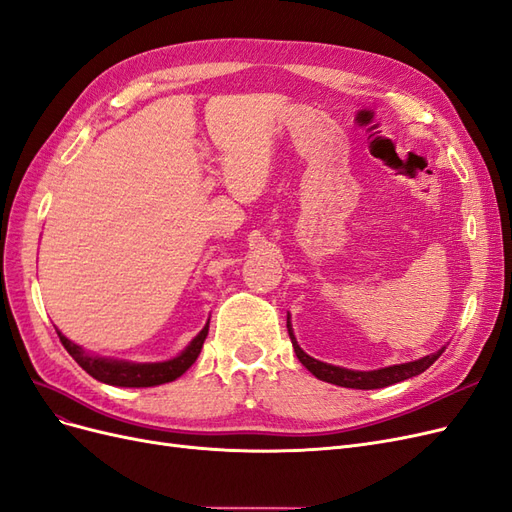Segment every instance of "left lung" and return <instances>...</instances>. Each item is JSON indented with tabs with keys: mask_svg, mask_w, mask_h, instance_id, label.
Masks as SVG:
<instances>
[{
	"mask_svg": "<svg viewBox=\"0 0 512 512\" xmlns=\"http://www.w3.org/2000/svg\"><path fill=\"white\" fill-rule=\"evenodd\" d=\"M288 332H290V339H292V347L296 351V358L301 360V364L309 370L313 377H317L320 381H326V383H332V385L351 387V390H379V387H387V385L400 383L404 379H411L415 375H421L445 351V347H443V349L434 351V354L424 356L419 360L404 362V364H392V366L377 368V370H351V368L334 366V364H328V362H320V360L311 358L309 354H305L301 345H298L296 337H294L290 317H288Z\"/></svg>",
	"mask_w": 512,
	"mask_h": 512,
	"instance_id": "left-lung-1",
	"label": "left lung"
}]
</instances>
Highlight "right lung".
Masks as SVG:
<instances>
[{
	"mask_svg": "<svg viewBox=\"0 0 512 512\" xmlns=\"http://www.w3.org/2000/svg\"><path fill=\"white\" fill-rule=\"evenodd\" d=\"M207 332H209V322L203 326V330L197 334V337L192 339L180 351V354L171 360L127 362V360H116V358L91 354V351H86L84 347L76 345L74 341H69L61 330H57L63 347L67 349V354L72 356L88 375L101 383L116 385V387H152V385H163V383H169V381H175L178 377H182L199 358L203 343L207 339Z\"/></svg>",
	"mask_w": 512,
	"mask_h": 512,
	"instance_id": "1",
	"label": "right lung"
}]
</instances>
